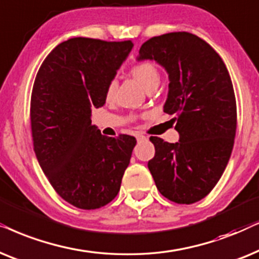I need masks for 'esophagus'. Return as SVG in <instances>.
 <instances>
[{
  "mask_svg": "<svg viewBox=\"0 0 259 259\" xmlns=\"http://www.w3.org/2000/svg\"><path fill=\"white\" fill-rule=\"evenodd\" d=\"M136 140H137V142H143V141H147V137L146 136H143V135H136Z\"/></svg>",
  "mask_w": 259,
  "mask_h": 259,
  "instance_id": "34e87169",
  "label": "esophagus"
}]
</instances>
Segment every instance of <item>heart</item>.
<instances>
[{
  "mask_svg": "<svg viewBox=\"0 0 259 259\" xmlns=\"http://www.w3.org/2000/svg\"><path fill=\"white\" fill-rule=\"evenodd\" d=\"M130 73H132L133 77L135 78L137 81H140L147 90H153L156 88L158 80H160V72H158L157 66L153 63V61L149 60H143L136 63L132 67V70H130ZM117 81L115 79L110 80L108 86H106V98L110 99L113 95H115Z\"/></svg>",
  "mask_w": 259,
  "mask_h": 259,
  "instance_id": "heart-1",
  "label": "heart"
}]
</instances>
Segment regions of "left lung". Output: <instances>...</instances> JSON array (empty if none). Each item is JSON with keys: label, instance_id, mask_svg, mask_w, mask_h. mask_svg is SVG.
I'll return each instance as SVG.
<instances>
[{"label": "left lung", "instance_id": "8db88e82", "mask_svg": "<svg viewBox=\"0 0 259 259\" xmlns=\"http://www.w3.org/2000/svg\"><path fill=\"white\" fill-rule=\"evenodd\" d=\"M154 59L169 73L164 112L175 115L177 143L151 136L155 156L148 162L160 193L177 204H194L218 184L230 160L237 129V104L220 55L187 32L154 36L139 60Z\"/></svg>", "mask_w": 259, "mask_h": 259}]
</instances>
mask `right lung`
<instances>
[{
	"mask_svg": "<svg viewBox=\"0 0 259 259\" xmlns=\"http://www.w3.org/2000/svg\"><path fill=\"white\" fill-rule=\"evenodd\" d=\"M134 46L132 40L73 37L42 61L30 97L33 146L41 169L68 204L97 209L118 194L136 139L91 125L94 108Z\"/></svg>",
	"mask_w": 259,
	"mask_h": 259,
	"instance_id": "add662e5",
	"label": "right lung"
}]
</instances>
